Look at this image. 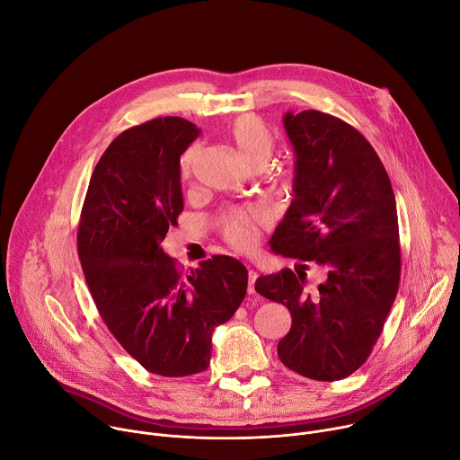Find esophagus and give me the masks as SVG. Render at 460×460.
Listing matches in <instances>:
<instances>
[{
	"instance_id": "1",
	"label": "esophagus",
	"mask_w": 460,
	"mask_h": 460,
	"mask_svg": "<svg viewBox=\"0 0 460 460\" xmlns=\"http://www.w3.org/2000/svg\"><path fill=\"white\" fill-rule=\"evenodd\" d=\"M256 271H249L247 273V293L252 295L254 293V280H256Z\"/></svg>"
}]
</instances>
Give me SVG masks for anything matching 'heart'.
Returning a JSON list of instances; mask_svg holds the SVG:
<instances>
[{
	"label": "heart",
	"mask_w": 460,
	"mask_h": 460,
	"mask_svg": "<svg viewBox=\"0 0 460 460\" xmlns=\"http://www.w3.org/2000/svg\"><path fill=\"white\" fill-rule=\"evenodd\" d=\"M227 137L236 147L240 158L254 171L264 169L277 149V137L270 125L254 114H242L227 127ZM199 158V146H192L181 158V174L189 176L192 165ZM218 229L222 238L238 251H252L258 242V231L264 224V215L260 209L234 208L218 217Z\"/></svg>",
	"instance_id": "1"
}]
</instances>
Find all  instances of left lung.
<instances>
[{
	"mask_svg": "<svg viewBox=\"0 0 460 460\" xmlns=\"http://www.w3.org/2000/svg\"><path fill=\"white\" fill-rule=\"evenodd\" d=\"M295 199L271 236L295 271L260 277L256 293L282 302L291 330L279 358L313 380H341L371 355L401 282V242L389 176L355 127L320 111L288 112ZM314 267L324 282L311 288Z\"/></svg>",
	"mask_w": 460,
	"mask_h": 460,
	"instance_id": "obj_1",
	"label": "left lung"
}]
</instances>
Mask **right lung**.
<instances>
[{"instance_id": "1", "label": "right lung", "mask_w": 460, "mask_h": 460, "mask_svg": "<svg viewBox=\"0 0 460 460\" xmlns=\"http://www.w3.org/2000/svg\"><path fill=\"white\" fill-rule=\"evenodd\" d=\"M200 130L165 116L130 127L94 167L78 226V256L96 309L147 371L208 369L211 335L247 291V270L215 254L181 271L162 242L183 211L180 156Z\"/></svg>"}]
</instances>
